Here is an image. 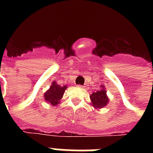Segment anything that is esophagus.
<instances>
[{
	"mask_svg": "<svg viewBox=\"0 0 153 153\" xmlns=\"http://www.w3.org/2000/svg\"><path fill=\"white\" fill-rule=\"evenodd\" d=\"M79 86V87H83V86H81V85H79V86Z\"/></svg>",
	"mask_w": 153,
	"mask_h": 153,
	"instance_id": "34e87169",
	"label": "esophagus"
}]
</instances>
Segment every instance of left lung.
Returning a JSON list of instances; mask_svg holds the SVG:
<instances>
[{"label":"left lung","mask_w":153,"mask_h":153,"mask_svg":"<svg viewBox=\"0 0 153 153\" xmlns=\"http://www.w3.org/2000/svg\"><path fill=\"white\" fill-rule=\"evenodd\" d=\"M101 90L93 93L90 96L91 104L96 109L103 108L109 103V98L107 97L106 91L105 90L104 86H101Z\"/></svg>","instance_id":"8db88e82"}]
</instances>
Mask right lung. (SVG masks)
I'll use <instances>...</instances> for the list:
<instances>
[{"instance_id":"obj_1","label":"right lung","mask_w":153,"mask_h":153,"mask_svg":"<svg viewBox=\"0 0 153 153\" xmlns=\"http://www.w3.org/2000/svg\"><path fill=\"white\" fill-rule=\"evenodd\" d=\"M67 88V86H61L56 83V82H52L50 89L44 94V100L50 103L51 105H56L59 103L60 99L62 98Z\"/></svg>"}]
</instances>
